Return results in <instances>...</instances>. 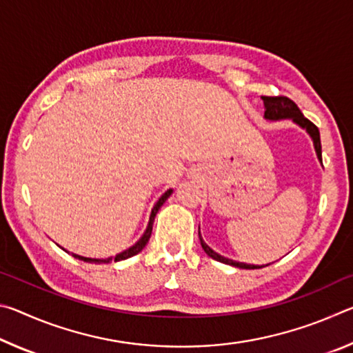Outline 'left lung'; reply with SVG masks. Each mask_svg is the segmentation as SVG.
<instances>
[{
	"label": "left lung",
	"mask_w": 353,
	"mask_h": 353,
	"mask_svg": "<svg viewBox=\"0 0 353 353\" xmlns=\"http://www.w3.org/2000/svg\"><path fill=\"white\" fill-rule=\"evenodd\" d=\"M261 99H263V104H265V118L266 119H292L297 126H301L302 129L307 130L313 140V145L316 149V154H318V159L322 162L319 129L316 128L314 124L310 121V119L303 117V113L299 110V107L296 105L294 101H291L286 97H261ZM199 240H201V246H202V249H204V252L208 256H212L213 260L225 263V265H232L235 268H241V270H260V268H263V266L248 265V263H240V261L225 259V256L214 252L212 248H208L204 243V240H202L201 234H199Z\"/></svg>",
	"instance_id": "obj_1"
}]
</instances>
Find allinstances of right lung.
Returning a JSON list of instances; mask_svg holds the SVG:
<instances>
[{
    "mask_svg": "<svg viewBox=\"0 0 353 353\" xmlns=\"http://www.w3.org/2000/svg\"><path fill=\"white\" fill-rule=\"evenodd\" d=\"M171 193H172V190H168V191H165V193H163L162 196H160V199L157 201V204H155L154 208H152L151 216H149V223H148V227H146L145 234H143V236L140 238L139 241H137V243L134 244V246H130L129 249L123 250L121 254L115 255V256H113V259H112V256H109V259H87V256H81V255H76V254H73V256H74V259H79V260H82V261H88V263H110L112 260L121 261V260H126V259H130V256L137 255L143 248L146 246V243L149 241V238H151V234H152V224H154L155 214H157V212L160 210V207L163 205V202L170 198Z\"/></svg>",
    "mask_w": 353,
    "mask_h": 353,
    "instance_id": "1",
    "label": "right lung"
}]
</instances>
